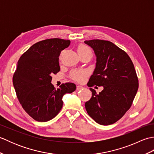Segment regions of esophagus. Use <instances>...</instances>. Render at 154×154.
Returning <instances> with one entry per match:
<instances>
[{"label": "esophagus", "mask_w": 154, "mask_h": 154, "mask_svg": "<svg viewBox=\"0 0 154 154\" xmlns=\"http://www.w3.org/2000/svg\"><path fill=\"white\" fill-rule=\"evenodd\" d=\"M81 89H83L82 86H81V85H77V90H80Z\"/></svg>", "instance_id": "34e87169"}]
</instances>
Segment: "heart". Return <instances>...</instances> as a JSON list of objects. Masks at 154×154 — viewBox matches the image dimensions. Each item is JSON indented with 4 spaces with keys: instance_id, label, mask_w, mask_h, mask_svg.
<instances>
[{
    "instance_id": "obj_1",
    "label": "heart",
    "mask_w": 154,
    "mask_h": 154,
    "mask_svg": "<svg viewBox=\"0 0 154 154\" xmlns=\"http://www.w3.org/2000/svg\"><path fill=\"white\" fill-rule=\"evenodd\" d=\"M77 51L79 55L88 54V55H90L91 56H92V54H93V51L91 50V49L85 45H79L77 48ZM85 76H86V73L83 71H75L73 73V78L75 80L78 81H83L85 79Z\"/></svg>"
}]
</instances>
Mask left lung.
Here are the masks:
<instances>
[{"label":"left lung","instance_id":"left-lung-1","mask_svg":"<svg viewBox=\"0 0 154 154\" xmlns=\"http://www.w3.org/2000/svg\"><path fill=\"white\" fill-rule=\"evenodd\" d=\"M84 43L93 49L97 57L87 85L103 87L99 94L90 88L92 97L85 104V109L96 122L110 125L120 119L132 105L138 89L135 68L128 55L112 42L92 40Z\"/></svg>","mask_w":154,"mask_h":154}]
</instances>
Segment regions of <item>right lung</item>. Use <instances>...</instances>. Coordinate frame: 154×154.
I'll list each match as a JSON object with an SVG mask.
<instances>
[{
  "label": "right lung",
  "mask_w": 154,
  "mask_h": 154,
  "mask_svg": "<svg viewBox=\"0 0 154 154\" xmlns=\"http://www.w3.org/2000/svg\"><path fill=\"white\" fill-rule=\"evenodd\" d=\"M71 42L60 38L42 40L20 57L13 75V85L19 102L32 119L38 122L53 119L63 106V97L76 89L72 83L57 89L51 84V75L60 71L59 56Z\"/></svg>",
  "instance_id": "right-lung-1"
}]
</instances>
